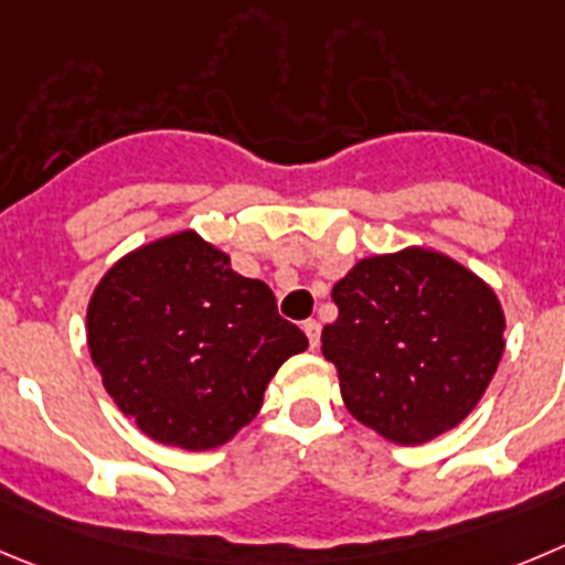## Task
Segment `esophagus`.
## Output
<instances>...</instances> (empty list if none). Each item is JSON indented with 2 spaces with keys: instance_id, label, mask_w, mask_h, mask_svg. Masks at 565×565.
<instances>
[{
  "instance_id": "obj_1",
  "label": "esophagus",
  "mask_w": 565,
  "mask_h": 565,
  "mask_svg": "<svg viewBox=\"0 0 565 565\" xmlns=\"http://www.w3.org/2000/svg\"><path fill=\"white\" fill-rule=\"evenodd\" d=\"M302 330H305V335H308L310 349H319V341H321V324H319V321H313V319L305 321Z\"/></svg>"
}]
</instances>
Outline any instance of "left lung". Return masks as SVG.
<instances>
[{"label":"left lung","mask_w":565,"mask_h":565,"mask_svg":"<svg viewBox=\"0 0 565 565\" xmlns=\"http://www.w3.org/2000/svg\"><path fill=\"white\" fill-rule=\"evenodd\" d=\"M321 352L347 411L394 444H424L477 407L504 352V313L486 279L440 252L363 257L332 288Z\"/></svg>","instance_id":"8db88e82"}]
</instances>
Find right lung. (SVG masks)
<instances>
[{"instance_id":"add662e5","label":"right lung","mask_w":565,"mask_h":565,"mask_svg":"<svg viewBox=\"0 0 565 565\" xmlns=\"http://www.w3.org/2000/svg\"><path fill=\"white\" fill-rule=\"evenodd\" d=\"M90 360L118 411L166 447L205 452L257 416L268 380L308 349L260 279L193 230L113 263L88 302Z\"/></svg>"}]
</instances>
